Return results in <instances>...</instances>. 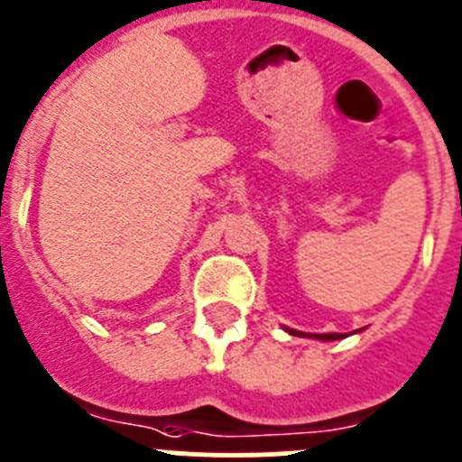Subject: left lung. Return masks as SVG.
<instances>
[{"instance_id":"1","label":"left lung","mask_w":462,"mask_h":462,"mask_svg":"<svg viewBox=\"0 0 462 462\" xmlns=\"http://www.w3.org/2000/svg\"><path fill=\"white\" fill-rule=\"evenodd\" d=\"M291 334H298V337H309V334H302V332H295V329H289ZM316 338H323V341H334V338H341L344 334H314Z\"/></svg>"}]
</instances>
